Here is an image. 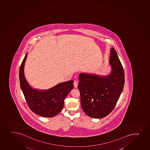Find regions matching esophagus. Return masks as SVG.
<instances>
[{
  "label": "esophagus",
  "mask_w": 150,
  "mask_h": 150,
  "mask_svg": "<svg viewBox=\"0 0 150 150\" xmlns=\"http://www.w3.org/2000/svg\"><path fill=\"white\" fill-rule=\"evenodd\" d=\"M74 87L75 88H77V85H78V82H77V81H74Z\"/></svg>",
  "instance_id": "obj_1"
}]
</instances>
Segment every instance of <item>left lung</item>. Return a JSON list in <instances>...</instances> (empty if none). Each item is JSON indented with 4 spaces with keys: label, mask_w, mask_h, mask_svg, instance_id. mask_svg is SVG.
I'll use <instances>...</instances> for the list:
<instances>
[{
    "label": "left lung",
    "mask_w": 150,
    "mask_h": 150,
    "mask_svg": "<svg viewBox=\"0 0 150 150\" xmlns=\"http://www.w3.org/2000/svg\"><path fill=\"white\" fill-rule=\"evenodd\" d=\"M110 52V74L100 76L83 73L79 76L81 106L85 114L92 118H103L108 115L114 109L123 90V67L115 49L112 48Z\"/></svg>",
    "instance_id": "left-lung-1"
}]
</instances>
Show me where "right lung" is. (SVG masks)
<instances>
[{"label": "right lung", "mask_w": 150, "mask_h": 150, "mask_svg": "<svg viewBox=\"0 0 150 150\" xmlns=\"http://www.w3.org/2000/svg\"><path fill=\"white\" fill-rule=\"evenodd\" d=\"M26 54L19 69L20 86L25 100L30 110L45 117H52L63 109L64 100L74 88V81L62 82L47 90H40L30 86L24 74Z\"/></svg>", "instance_id": "1"}]
</instances>
